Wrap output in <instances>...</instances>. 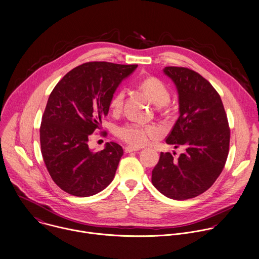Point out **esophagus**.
<instances>
[{"label":"esophagus","instance_id":"1","mask_svg":"<svg viewBox=\"0 0 259 259\" xmlns=\"http://www.w3.org/2000/svg\"><path fill=\"white\" fill-rule=\"evenodd\" d=\"M141 149L140 148H136V147H133V146H126L124 148V152L125 153H132V152H137V151H140Z\"/></svg>","mask_w":259,"mask_h":259}]
</instances>
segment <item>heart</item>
<instances>
[{
  "mask_svg": "<svg viewBox=\"0 0 259 259\" xmlns=\"http://www.w3.org/2000/svg\"><path fill=\"white\" fill-rule=\"evenodd\" d=\"M141 89L157 104L165 105L169 102L171 93L168 87L161 79L151 76L143 79L140 83ZM125 89H117L109 100V110L113 114H119L123 108ZM162 135L160 127L153 124H141L138 122H127L116 130V136L134 147H142L149 143L151 139L159 138Z\"/></svg>",
  "mask_w": 259,
  "mask_h": 259,
  "instance_id": "heart-1",
  "label": "heart"
}]
</instances>
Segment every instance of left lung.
Here are the masks:
<instances>
[{"label":"left lung","mask_w":259,"mask_h":259,"mask_svg":"<svg viewBox=\"0 0 259 259\" xmlns=\"http://www.w3.org/2000/svg\"><path fill=\"white\" fill-rule=\"evenodd\" d=\"M164 72L177 87L180 104L166 143L185 152L178 159L161 153L152 183L171 199L187 200L208 190L223 171L230 128L221 97L207 79L187 67L168 66Z\"/></svg>","instance_id":"8db88e82"}]
</instances>
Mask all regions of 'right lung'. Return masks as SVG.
<instances>
[{"label": "right lung", "mask_w": 259, "mask_h": 259, "mask_svg": "<svg viewBox=\"0 0 259 259\" xmlns=\"http://www.w3.org/2000/svg\"><path fill=\"white\" fill-rule=\"evenodd\" d=\"M137 67L83 63L64 75L50 93L40 126L41 153L52 180L66 193L92 196L113 180L122 148L110 142L95 153L88 148V139L100 130L115 89Z\"/></svg>", "instance_id": "obj_1"}]
</instances>
